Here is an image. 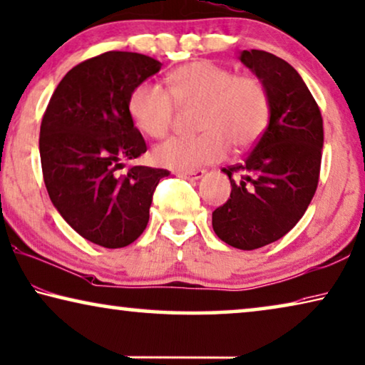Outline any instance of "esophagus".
<instances>
[{
	"label": "esophagus",
	"instance_id": "34e87169",
	"mask_svg": "<svg viewBox=\"0 0 365 365\" xmlns=\"http://www.w3.org/2000/svg\"><path fill=\"white\" fill-rule=\"evenodd\" d=\"M205 173H206V170L198 169V170H193V172H178L177 175L185 178V180H200V178L203 177Z\"/></svg>",
	"mask_w": 365,
	"mask_h": 365
}]
</instances>
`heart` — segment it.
I'll return each instance as SVG.
<instances>
[{
  "mask_svg": "<svg viewBox=\"0 0 365 365\" xmlns=\"http://www.w3.org/2000/svg\"><path fill=\"white\" fill-rule=\"evenodd\" d=\"M169 89L141 83L131 91L128 113L151 138L167 135L178 106H200L195 138H172L153 151L158 165L193 172L225 158L229 148L244 149L257 140L269 117L268 92L255 76H237L210 60L188 63L167 76Z\"/></svg>",
  "mask_w": 365,
  "mask_h": 365,
  "instance_id": "1",
  "label": "heart"
}]
</instances>
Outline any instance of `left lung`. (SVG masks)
Instances as JSON below:
<instances>
[{"label":"left lung","instance_id":"8db88e82","mask_svg":"<svg viewBox=\"0 0 365 365\" xmlns=\"http://www.w3.org/2000/svg\"><path fill=\"white\" fill-rule=\"evenodd\" d=\"M239 60L266 88L269 121L252 153L222 169L232 190L212 212V229L227 245L255 250L279 240L307 211L320 175L323 120L304 79L282 58L244 50Z\"/></svg>","mask_w":365,"mask_h":365}]
</instances>
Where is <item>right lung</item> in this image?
I'll return each instance as SVG.
<instances>
[{"label": "right lung", "instance_id": "right-lung-1", "mask_svg": "<svg viewBox=\"0 0 365 365\" xmlns=\"http://www.w3.org/2000/svg\"><path fill=\"white\" fill-rule=\"evenodd\" d=\"M162 63L131 51H107L79 63L60 81L40 126V162L51 203L92 244L121 248L146 229L154 190L169 170L121 160L146 153L128 113L131 91Z\"/></svg>", "mask_w": 365, "mask_h": 365}]
</instances>
